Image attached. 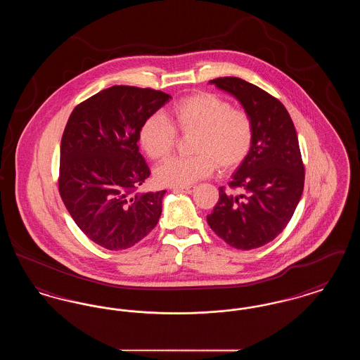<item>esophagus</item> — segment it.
<instances>
[{"instance_id":"esophagus-1","label":"esophagus","mask_w":360,"mask_h":360,"mask_svg":"<svg viewBox=\"0 0 360 360\" xmlns=\"http://www.w3.org/2000/svg\"><path fill=\"white\" fill-rule=\"evenodd\" d=\"M174 193H186V194H191L195 191V188H172Z\"/></svg>"}]
</instances>
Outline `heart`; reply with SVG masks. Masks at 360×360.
Segmentation results:
<instances>
[{
    "instance_id": "obj_1",
    "label": "heart",
    "mask_w": 360,
    "mask_h": 360,
    "mask_svg": "<svg viewBox=\"0 0 360 360\" xmlns=\"http://www.w3.org/2000/svg\"><path fill=\"white\" fill-rule=\"evenodd\" d=\"M176 134L193 136L190 159L174 158L155 172L158 184L186 188L212 175L238 169L250 154L254 125L247 112L235 109L221 97L200 91L186 96L165 112V119L153 115L139 129V144L153 160H163L176 146Z\"/></svg>"
}]
</instances>
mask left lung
<instances>
[{
	"instance_id": "8db88e82",
	"label": "left lung",
	"mask_w": 360,
	"mask_h": 360,
	"mask_svg": "<svg viewBox=\"0 0 360 360\" xmlns=\"http://www.w3.org/2000/svg\"><path fill=\"white\" fill-rule=\"evenodd\" d=\"M233 96L254 125L245 160L232 174L229 191L219 188V202L206 220L214 233L238 250H254L274 240L290 221L305 181L298 137L279 100L236 77L209 81ZM233 189L242 193L235 195Z\"/></svg>"
}]
</instances>
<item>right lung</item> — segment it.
<instances>
[{
    "label": "right lung",
    "mask_w": 360,
    "mask_h": 360,
    "mask_svg": "<svg viewBox=\"0 0 360 360\" xmlns=\"http://www.w3.org/2000/svg\"><path fill=\"white\" fill-rule=\"evenodd\" d=\"M172 96L112 86L74 108L60 141L59 193L86 236L119 251L159 221L166 190L136 193L150 176L139 153V129Z\"/></svg>",
    "instance_id": "right-lung-1"
}]
</instances>
